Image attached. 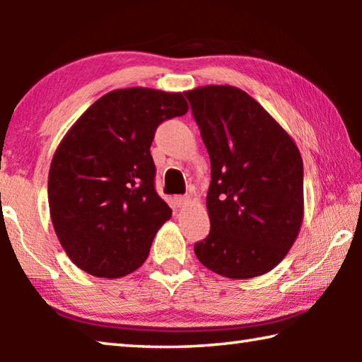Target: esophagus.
<instances>
[{
  "mask_svg": "<svg viewBox=\"0 0 362 362\" xmlns=\"http://www.w3.org/2000/svg\"><path fill=\"white\" fill-rule=\"evenodd\" d=\"M188 196H177L175 198V204H177V207H183L185 206L187 203H188Z\"/></svg>",
  "mask_w": 362,
  "mask_h": 362,
  "instance_id": "esophagus-1",
  "label": "esophagus"
}]
</instances>
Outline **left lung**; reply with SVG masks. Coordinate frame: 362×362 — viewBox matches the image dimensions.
<instances>
[{
	"instance_id": "1",
	"label": "left lung",
	"mask_w": 362,
	"mask_h": 362,
	"mask_svg": "<svg viewBox=\"0 0 362 362\" xmlns=\"http://www.w3.org/2000/svg\"><path fill=\"white\" fill-rule=\"evenodd\" d=\"M211 158V231L198 260L231 279L268 273L289 252L303 220V163L289 134L233 86L187 90Z\"/></svg>"
}]
</instances>
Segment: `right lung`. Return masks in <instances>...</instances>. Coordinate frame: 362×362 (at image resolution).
I'll return each instance as SVG.
<instances>
[{
	"label": "right lung",
	"instance_id": "obj_1",
	"mask_svg": "<svg viewBox=\"0 0 362 362\" xmlns=\"http://www.w3.org/2000/svg\"><path fill=\"white\" fill-rule=\"evenodd\" d=\"M188 112L180 93L116 89L66 132L49 169L54 230L66 255L97 278L142 265L170 207L155 189L150 146L156 127Z\"/></svg>",
	"mask_w": 362,
	"mask_h": 362
}]
</instances>
